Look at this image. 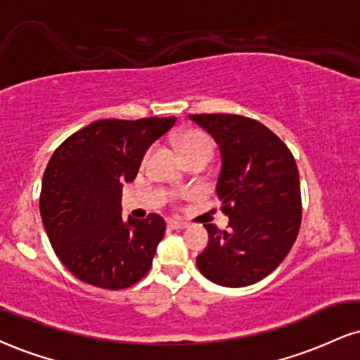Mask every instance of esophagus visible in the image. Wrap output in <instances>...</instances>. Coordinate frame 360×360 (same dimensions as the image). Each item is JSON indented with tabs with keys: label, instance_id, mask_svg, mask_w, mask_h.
<instances>
[{
	"label": "esophagus",
	"instance_id": "1",
	"mask_svg": "<svg viewBox=\"0 0 360 360\" xmlns=\"http://www.w3.org/2000/svg\"><path fill=\"white\" fill-rule=\"evenodd\" d=\"M167 228H171V229H184V228H188V223L176 221V219H167Z\"/></svg>",
	"mask_w": 360,
	"mask_h": 360
}]
</instances>
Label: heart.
Segmentation results:
<instances>
[{
    "mask_svg": "<svg viewBox=\"0 0 360 360\" xmlns=\"http://www.w3.org/2000/svg\"><path fill=\"white\" fill-rule=\"evenodd\" d=\"M176 147L183 159L191 158V155H206V158H210L211 150H213V142L205 132L191 129V131H186L181 136H177Z\"/></svg>",
    "mask_w": 360,
    "mask_h": 360,
    "instance_id": "b5f03b06",
    "label": "heart"
}]
</instances>
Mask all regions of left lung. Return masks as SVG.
Here are the masks:
<instances>
[{"label":"left lung","instance_id":"8db88e82","mask_svg":"<svg viewBox=\"0 0 360 360\" xmlns=\"http://www.w3.org/2000/svg\"><path fill=\"white\" fill-rule=\"evenodd\" d=\"M221 154L216 194L229 229L205 224L207 246L196 258L207 280L248 287L270 275L295 243L302 223L298 169L280 137L236 114L189 115Z\"/></svg>","mask_w":360,"mask_h":360}]
</instances>
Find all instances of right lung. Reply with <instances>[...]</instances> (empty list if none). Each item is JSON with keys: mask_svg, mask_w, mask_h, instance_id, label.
<instances>
[{"mask_svg": "<svg viewBox=\"0 0 360 360\" xmlns=\"http://www.w3.org/2000/svg\"><path fill=\"white\" fill-rule=\"evenodd\" d=\"M176 117L103 119L72 134L51 155L41 181L40 214L55 255L85 283L120 290L153 266L166 223L159 214L122 218V186Z\"/></svg>", "mask_w": 360, "mask_h": 360, "instance_id": "right-lung-1", "label": "right lung"}]
</instances>
